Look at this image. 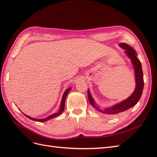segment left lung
Listing matches in <instances>:
<instances>
[{
    "instance_id": "left-lung-1",
    "label": "left lung",
    "mask_w": 157,
    "mask_h": 157,
    "mask_svg": "<svg viewBox=\"0 0 157 157\" xmlns=\"http://www.w3.org/2000/svg\"><path fill=\"white\" fill-rule=\"evenodd\" d=\"M119 46L125 50V53L128 56V58H130L132 63L133 64L135 71V77H136V86L135 90L133 92L131 96L125 100L122 101V102L117 104V105H114L111 107L106 108V109H100L99 108L96 103L94 102V99L90 93L89 90H88V98L90 103L91 105L94 107L96 110L99 111L107 116H115L117 114L122 113L123 111H125L128 110V109L134 106L138 102L140 99L141 96L142 92H143L144 90V75L143 71H142L141 65L140 60L137 58L136 53L134 49L131 47L130 45H128L125 43H121Z\"/></svg>"
}]
</instances>
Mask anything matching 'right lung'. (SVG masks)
Segmentation results:
<instances>
[{
    "label": "right lung",
    "mask_w": 157,
    "mask_h": 157,
    "mask_svg": "<svg viewBox=\"0 0 157 157\" xmlns=\"http://www.w3.org/2000/svg\"><path fill=\"white\" fill-rule=\"evenodd\" d=\"M71 88H69L67 89V90H65V92H64V94H63V97H62V99H61L60 109H59V111H58V113H56L52 114V115L48 116V117H46V118H42V119H37V118H32V117H29V116H27V115H25V114H24L25 116L27 117L28 118H29V119L32 120V121H38V122H46V121H47L48 120L51 119V118H54V117H57V116H58V115H61V114L63 112V111H64L65 99H66V97H67V96L68 95L69 91L71 90Z\"/></svg>",
    "instance_id": "obj_1"
}]
</instances>
